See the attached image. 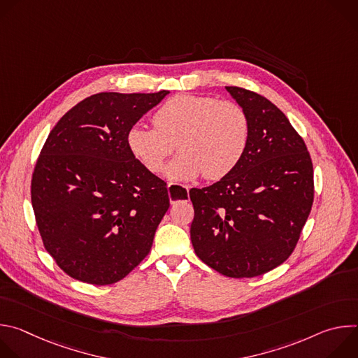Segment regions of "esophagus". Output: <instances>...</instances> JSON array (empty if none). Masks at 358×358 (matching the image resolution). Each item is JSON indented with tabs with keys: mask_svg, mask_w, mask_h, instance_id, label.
I'll list each match as a JSON object with an SVG mask.
<instances>
[{
	"mask_svg": "<svg viewBox=\"0 0 358 358\" xmlns=\"http://www.w3.org/2000/svg\"><path fill=\"white\" fill-rule=\"evenodd\" d=\"M173 185H174L173 182H170V184H169V195H170L171 203H174V202H176V201H174V198H171V188H173ZM185 188H187V191H189V188H188V187H185Z\"/></svg>",
	"mask_w": 358,
	"mask_h": 358,
	"instance_id": "obj_1",
	"label": "esophagus"
}]
</instances>
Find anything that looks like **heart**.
Returning <instances> with one entry per match:
<instances>
[{
	"label": "heart",
	"mask_w": 358,
	"mask_h": 358,
	"mask_svg": "<svg viewBox=\"0 0 358 358\" xmlns=\"http://www.w3.org/2000/svg\"><path fill=\"white\" fill-rule=\"evenodd\" d=\"M152 127L134 126L127 134L133 157L150 173L160 174L177 148L171 180H194L203 174L221 180L243 159L250 134L245 109L232 100L211 96L177 94L152 115Z\"/></svg>",
	"instance_id": "heart-1"
}]
</instances>
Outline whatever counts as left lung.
<instances>
[{"mask_svg": "<svg viewBox=\"0 0 358 358\" xmlns=\"http://www.w3.org/2000/svg\"><path fill=\"white\" fill-rule=\"evenodd\" d=\"M250 123L243 159L227 177L192 188L196 257L228 278H255L283 264L310 214L313 164L303 138L266 97L225 87Z\"/></svg>", "mask_w": 358, "mask_h": 358, "instance_id": "obj_1", "label": "left lung"}]
</instances>
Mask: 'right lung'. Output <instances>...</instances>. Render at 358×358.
Segmentation results:
<instances>
[{"label":"right lung","mask_w":358,"mask_h":358,"mask_svg":"<svg viewBox=\"0 0 358 358\" xmlns=\"http://www.w3.org/2000/svg\"><path fill=\"white\" fill-rule=\"evenodd\" d=\"M169 93H96L50 130L31 199L45 249L71 278L112 285L148 255L170 198L133 157L127 134Z\"/></svg>","instance_id":"add662e5"}]
</instances>
